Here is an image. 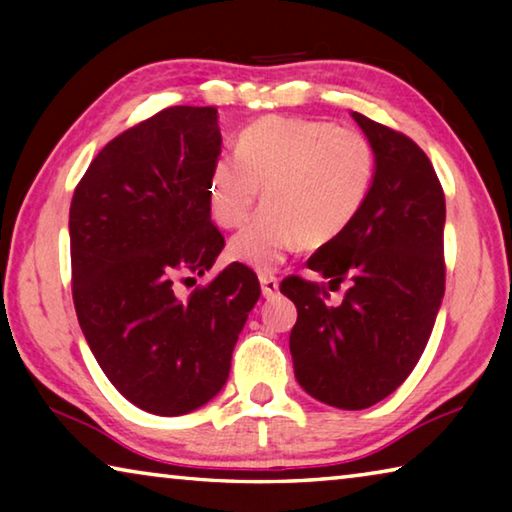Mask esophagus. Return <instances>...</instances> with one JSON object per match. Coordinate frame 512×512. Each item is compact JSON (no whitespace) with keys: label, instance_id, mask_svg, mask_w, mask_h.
Returning a JSON list of instances; mask_svg holds the SVG:
<instances>
[{"label":"esophagus","instance_id":"34e87169","mask_svg":"<svg viewBox=\"0 0 512 512\" xmlns=\"http://www.w3.org/2000/svg\"><path fill=\"white\" fill-rule=\"evenodd\" d=\"M259 284H262L264 298H273V296H277V291H280V280H277V277L271 273L259 275Z\"/></svg>","mask_w":512,"mask_h":512}]
</instances>
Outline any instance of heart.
Returning <instances> with one entry per match:
<instances>
[{
    "instance_id": "1",
    "label": "heart",
    "mask_w": 512,
    "mask_h": 512,
    "mask_svg": "<svg viewBox=\"0 0 512 512\" xmlns=\"http://www.w3.org/2000/svg\"><path fill=\"white\" fill-rule=\"evenodd\" d=\"M370 140L332 121L264 117L221 155L207 178V207L216 225L239 228L264 187L266 205L230 241V257L271 271L293 248L316 250L339 239L375 185Z\"/></svg>"
}]
</instances>
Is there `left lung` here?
Wrapping results in <instances>:
<instances>
[{"label": "left lung", "instance_id": "1", "mask_svg": "<svg viewBox=\"0 0 512 512\" xmlns=\"http://www.w3.org/2000/svg\"><path fill=\"white\" fill-rule=\"evenodd\" d=\"M377 155L375 185L343 235L307 266L348 280L341 305L325 284L287 277L298 320L289 348L298 384L318 402L359 411L391 395L422 357L445 296V194L431 162L404 133L352 112Z\"/></svg>", "mask_w": 512, "mask_h": 512}]
</instances>
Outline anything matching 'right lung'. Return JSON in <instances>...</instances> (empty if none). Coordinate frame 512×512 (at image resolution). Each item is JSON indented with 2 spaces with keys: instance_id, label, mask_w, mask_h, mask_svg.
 <instances>
[{
  "instance_id": "add662e5",
  "label": "right lung",
  "mask_w": 512,
  "mask_h": 512,
  "mask_svg": "<svg viewBox=\"0 0 512 512\" xmlns=\"http://www.w3.org/2000/svg\"><path fill=\"white\" fill-rule=\"evenodd\" d=\"M216 108L171 106L128 128L90 162L69 207L72 296L110 384L155 415L196 411L221 391L232 350L259 300L257 275L230 264L207 207L221 155Z\"/></svg>"
}]
</instances>
